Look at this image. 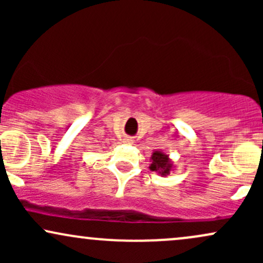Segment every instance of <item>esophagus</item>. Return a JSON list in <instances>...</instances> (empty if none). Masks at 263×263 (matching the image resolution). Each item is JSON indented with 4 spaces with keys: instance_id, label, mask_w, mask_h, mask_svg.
I'll return each mask as SVG.
<instances>
[{
    "instance_id": "1",
    "label": "esophagus",
    "mask_w": 263,
    "mask_h": 263,
    "mask_svg": "<svg viewBox=\"0 0 263 263\" xmlns=\"http://www.w3.org/2000/svg\"><path fill=\"white\" fill-rule=\"evenodd\" d=\"M123 142H125V143H134V140H132L131 137H126L125 140H123Z\"/></svg>"
}]
</instances>
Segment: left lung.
<instances>
[{
  "label": "left lung",
  "instance_id": "1",
  "mask_svg": "<svg viewBox=\"0 0 263 263\" xmlns=\"http://www.w3.org/2000/svg\"><path fill=\"white\" fill-rule=\"evenodd\" d=\"M149 170L161 174L162 177H167L173 170V162L170 159V156L165 155L162 151H155L151 157Z\"/></svg>",
  "mask_w": 263,
  "mask_h": 263
}]
</instances>
